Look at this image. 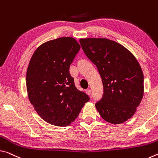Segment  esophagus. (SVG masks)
<instances>
[{
	"instance_id": "esophagus-1",
	"label": "esophagus",
	"mask_w": 158,
	"mask_h": 158,
	"mask_svg": "<svg viewBox=\"0 0 158 158\" xmlns=\"http://www.w3.org/2000/svg\"><path fill=\"white\" fill-rule=\"evenodd\" d=\"M86 93L88 95H91L92 94V90L90 89H86Z\"/></svg>"
}]
</instances>
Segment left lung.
<instances>
[{
	"label": "left lung",
	"mask_w": 158,
	"mask_h": 158,
	"mask_svg": "<svg viewBox=\"0 0 158 158\" xmlns=\"http://www.w3.org/2000/svg\"><path fill=\"white\" fill-rule=\"evenodd\" d=\"M82 50L97 66L103 94L95 103L103 120L117 125L132 117L143 96V74L139 62L122 45L106 38H81Z\"/></svg>",
	"instance_id": "8db88e82"
}]
</instances>
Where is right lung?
<instances>
[{
    "instance_id": "1",
    "label": "right lung",
    "mask_w": 158,
    "mask_h": 158,
    "mask_svg": "<svg viewBox=\"0 0 158 158\" xmlns=\"http://www.w3.org/2000/svg\"><path fill=\"white\" fill-rule=\"evenodd\" d=\"M81 46L71 37L43 43L34 52L27 72L28 99L45 122L64 127L78 116L88 95L77 89L69 68Z\"/></svg>"
}]
</instances>
